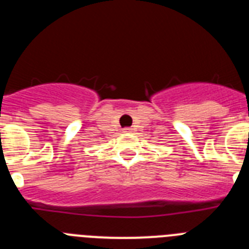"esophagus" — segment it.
<instances>
[{
	"instance_id": "esophagus-1",
	"label": "esophagus",
	"mask_w": 249,
	"mask_h": 249,
	"mask_svg": "<svg viewBox=\"0 0 249 249\" xmlns=\"http://www.w3.org/2000/svg\"><path fill=\"white\" fill-rule=\"evenodd\" d=\"M123 132H124V133H129V132H132V128L126 127V128H123Z\"/></svg>"
}]
</instances>
